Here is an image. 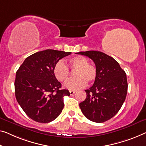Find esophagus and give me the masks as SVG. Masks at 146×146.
Listing matches in <instances>:
<instances>
[{"mask_svg":"<svg viewBox=\"0 0 146 146\" xmlns=\"http://www.w3.org/2000/svg\"><path fill=\"white\" fill-rule=\"evenodd\" d=\"M69 93H70V95H73L75 93V91L70 90V91H69Z\"/></svg>","mask_w":146,"mask_h":146,"instance_id":"esophagus-1","label":"esophagus"}]
</instances>
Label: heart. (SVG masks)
Listing matches in <instances>:
<instances>
[{
    "label": "heart",
    "instance_id": "heart-1",
    "mask_svg": "<svg viewBox=\"0 0 146 146\" xmlns=\"http://www.w3.org/2000/svg\"><path fill=\"white\" fill-rule=\"evenodd\" d=\"M69 66L71 70H76L75 79L69 80L64 87L70 90H76L84 88L87 82H92L96 79L98 71L94 65L89 64L88 60L83 56H76L69 60ZM54 74L60 82H66L69 79V68L63 60H59L54 67Z\"/></svg>",
    "mask_w": 146,
    "mask_h": 146
}]
</instances>
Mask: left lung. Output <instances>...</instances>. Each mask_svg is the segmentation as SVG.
<instances>
[{
  "label": "left lung",
  "instance_id": "1",
  "mask_svg": "<svg viewBox=\"0 0 146 146\" xmlns=\"http://www.w3.org/2000/svg\"><path fill=\"white\" fill-rule=\"evenodd\" d=\"M77 54L92 60L98 71L94 84L85 90L86 98L79 104L80 108L90 121L104 123L118 113L125 100L127 75L119 63L105 53L90 50Z\"/></svg>",
  "mask_w": 146,
  "mask_h": 146
}]
</instances>
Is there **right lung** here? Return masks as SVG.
<instances>
[{
  "instance_id": "right-lung-1",
  "label": "right lung",
  "mask_w": 146,
  "mask_h": 146,
  "mask_svg": "<svg viewBox=\"0 0 146 146\" xmlns=\"http://www.w3.org/2000/svg\"><path fill=\"white\" fill-rule=\"evenodd\" d=\"M71 54L48 49L29 56L19 67L14 82L17 102L29 118L41 123L56 119L64 108V97L70 96L54 74L55 64Z\"/></svg>"
}]
</instances>
